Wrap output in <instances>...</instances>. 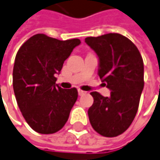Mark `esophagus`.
Segmentation results:
<instances>
[{"label":"esophagus","mask_w":160,"mask_h":160,"mask_svg":"<svg viewBox=\"0 0 160 160\" xmlns=\"http://www.w3.org/2000/svg\"><path fill=\"white\" fill-rule=\"evenodd\" d=\"M86 92H84V91H82V90H78V95L79 96H82L83 94H85Z\"/></svg>","instance_id":"obj_1"}]
</instances>
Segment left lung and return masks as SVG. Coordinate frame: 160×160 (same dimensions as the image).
I'll return each instance as SVG.
<instances>
[{"label": "left lung", "mask_w": 160, "mask_h": 160, "mask_svg": "<svg viewBox=\"0 0 160 160\" xmlns=\"http://www.w3.org/2000/svg\"><path fill=\"white\" fill-rule=\"evenodd\" d=\"M85 43L99 59L98 76L110 89L104 97L91 92L94 102L88 110L93 129L107 138L126 131L135 119L144 85L143 62L135 44L119 33L88 37Z\"/></svg>", "instance_id": "8db88e82"}]
</instances>
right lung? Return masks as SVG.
I'll return each instance as SVG.
<instances>
[{"mask_svg": "<svg viewBox=\"0 0 160 160\" xmlns=\"http://www.w3.org/2000/svg\"><path fill=\"white\" fill-rule=\"evenodd\" d=\"M80 43L78 38L59 40L36 34L18 50L13 68L14 92L22 116L36 132L53 134L67 122L78 90L58 86L54 75Z\"/></svg>", "mask_w": 160, "mask_h": 160, "instance_id": "1", "label": "right lung"}]
</instances>
